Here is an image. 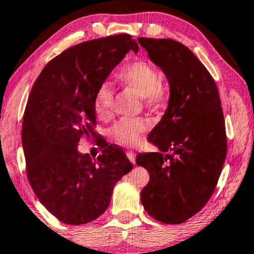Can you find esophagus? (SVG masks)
Returning <instances> with one entry per match:
<instances>
[{
	"label": "esophagus",
	"instance_id": "esophagus-1",
	"mask_svg": "<svg viewBox=\"0 0 254 254\" xmlns=\"http://www.w3.org/2000/svg\"><path fill=\"white\" fill-rule=\"evenodd\" d=\"M127 157H128V159H129V161L133 163V164L135 165L136 164V161H135V158H136V154H135V152H133V151H127Z\"/></svg>",
	"mask_w": 254,
	"mask_h": 254
}]
</instances>
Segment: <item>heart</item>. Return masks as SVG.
Wrapping results in <instances>:
<instances>
[{"mask_svg":"<svg viewBox=\"0 0 254 254\" xmlns=\"http://www.w3.org/2000/svg\"><path fill=\"white\" fill-rule=\"evenodd\" d=\"M118 79L124 86L142 97L147 105H155L166 96V88L161 82V71L147 61L138 60L125 65L118 72ZM113 102V90L104 83L97 90L95 97V113L99 120L109 119ZM147 128L148 123L144 119H121L111 128L110 134L119 144L130 147L140 140Z\"/></svg>","mask_w":254,"mask_h":254,"instance_id":"obj_1","label":"heart"}]
</instances>
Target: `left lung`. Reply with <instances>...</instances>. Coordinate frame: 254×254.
Masks as SVG:
<instances>
[{"label":"left lung","mask_w":254,"mask_h":254,"mask_svg":"<svg viewBox=\"0 0 254 254\" xmlns=\"http://www.w3.org/2000/svg\"><path fill=\"white\" fill-rule=\"evenodd\" d=\"M170 85L169 105L148 141L158 152L136 156L150 180L141 202L155 220L183 223L202 209L227 155L221 99L214 78L193 52L172 39L138 38Z\"/></svg>","instance_id":"left-lung-1"}]
</instances>
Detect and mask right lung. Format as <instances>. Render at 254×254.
Returning <instances> with one entry per match:
<instances>
[{
    "instance_id": "1",
    "label": "right lung",
    "mask_w": 254,
    "mask_h": 254,
    "mask_svg": "<svg viewBox=\"0 0 254 254\" xmlns=\"http://www.w3.org/2000/svg\"><path fill=\"white\" fill-rule=\"evenodd\" d=\"M138 45L121 33L75 45L48 62L34 82L24 112L22 143L30 185L45 208L65 224H85L111 202L113 187L133 169L109 145L97 159L81 154L82 136L95 130L97 90Z\"/></svg>"
}]
</instances>
